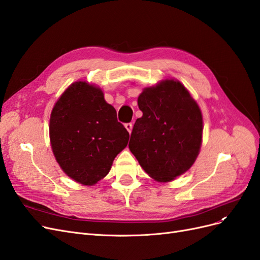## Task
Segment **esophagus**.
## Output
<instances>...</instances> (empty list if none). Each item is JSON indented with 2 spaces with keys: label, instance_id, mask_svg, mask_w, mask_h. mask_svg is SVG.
<instances>
[{
  "label": "esophagus",
  "instance_id": "obj_1",
  "mask_svg": "<svg viewBox=\"0 0 260 260\" xmlns=\"http://www.w3.org/2000/svg\"><path fill=\"white\" fill-rule=\"evenodd\" d=\"M124 127H125V129L128 130V132H129V133H131L133 124H132V122H128V123H125V124H124Z\"/></svg>",
  "mask_w": 260,
  "mask_h": 260
}]
</instances>
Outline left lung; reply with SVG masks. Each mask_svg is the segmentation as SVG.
Listing matches in <instances>:
<instances>
[{"instance_id":"8db88e82","label":"left lung","mask_w":260,"mask_h":260,"mask_svg":"<svg viewBox=\"0 0 260 260\" xmlns=\"http://www.w3.org/2000/svg\"><path fill=\"white\" fill-rule=\"evenodd\" d=\"M138 105L143 115L133 125L129 148L141 167L160 182L184 174L202 145L198 103L180 81L167 79L145 88Z\"/></svg>"}]
</instances>
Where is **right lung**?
I'll return each mask as SVG.
<instances>
[{
	"instance_id": "add662e5",
	"label": "right lung",
	"mask_w": 260,
	"mask_h": 260,
	"mask_svg": "<svg viewBox=\"0 0 260 260\" xmlns=\"http://www.w3.org/2000/svg\"><path fill=\"white\" fill-rule=\"evenodd\" d=\"M129 137L103 91L85 81L70 84L51 113L55 158L69 178L83 185L95 184L108 174Z\"/></svg>"
}]
</instances>
